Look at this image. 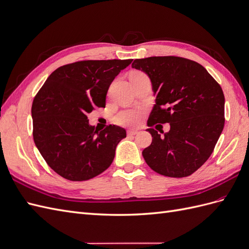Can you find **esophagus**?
Segmentation results:
<instances>
[{
	"label": "esophagus",
	"mask_w": 249,
	"mask_h": 249,
	"mask_svg": "<svg viewBox=\"0 0 249 249\" xmlns=\"http://www.w3.org/2000/svg\"><path fill=\"white\" fill-rule=\"evenodd\" d=\"M136 134H138L137 130H129V131H127V135H129V136H134V135H136Z\"/></svg>",
	"instance_id": "34e87169"
}]
</instances>
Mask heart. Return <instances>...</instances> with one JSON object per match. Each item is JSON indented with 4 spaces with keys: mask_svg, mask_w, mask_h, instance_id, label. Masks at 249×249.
<instances>
[{
    "mask_svg": "<svg viewBox=\"0 0 249 249\" xmlns=\"http://www.w3.org/2000/svg\"><path fill=\"white\" fill-rule=\"evenodd\" d=\"M133 73H143L141 71H134ZM142 120V112L137 109H124L119 111L114 116V122L117 124L129 126L137 125Z\"/></svg>",
    "mask_w": 249,
    "mask_h": 249,
    "instance_id": "obj_1",
    "label": "heart"
}]
</instances>
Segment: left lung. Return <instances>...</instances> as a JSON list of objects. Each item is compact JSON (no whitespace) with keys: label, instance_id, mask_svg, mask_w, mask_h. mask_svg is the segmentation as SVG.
<instances>
[{"label":"left lung","instance_id":"obj_1","mask_svg":"<svg viewBox=\"0 0 249 249\" xmlns=\"http://www.w3.org/2000/svg\"><path fill=\"white\" fill-rule=\"evenodd\" d=\"M132 67L148 74L156 93L147 125L170 124L162 137L147 129L153 141L142 152L146 164L165 177L191 176L212 155L223 130L222 88L202 65L183 57L135 59Z\"/></svg>","mask_w":249,"mask_h":249}]
</instances>
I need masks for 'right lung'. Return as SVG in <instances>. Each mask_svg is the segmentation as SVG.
Listing matches in <instances>:
<instances>
[{
    "instance_id": "1",
    "label": "right lung",
    "mask_w": 249,
    "mask_h": 249,
    "mask_svg": "<svg viewBox=\"0 0 249 249\" xmlns=\"http://www.w3.org/2000/svg\"><path fill=\"white\" fill-rule=\"evenodd\" d=\"M133 59L83 60L53 71L32 104L33 138L43 159L69 180H87L113 162L125 130L116 125L97 131L87 114L106 105L115 77Z\"/></svg>"
}]
</instances>
